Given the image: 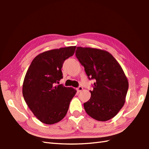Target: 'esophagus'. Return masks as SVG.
Returning <instances> with one entry per match:
<instances>
[{
  "label": "esophagus",
  "instance_id": "obj_1",
  "mask_svg": "<svg viewBox=\"0 0 149 149\" xmlns=\"http://www.w3.org/2000/svg\"><path fill=\"white\" fill-rule=\"evenodd\" d=\"M83 88L82 86H79L77 88V91H78V92H80V91H81L82 90H83Z\"/></svg>",
  "mask_w": 149,
  "mask_h": 149
}]
</instances>
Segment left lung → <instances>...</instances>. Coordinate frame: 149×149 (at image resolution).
I'll return each mask as SVG.
<instances>
[{
	"label": "left lung",
	"mask_w": 149,
	"mask_h": 149,
	"mask_svg": "<svg viewBox=\"0 0 149 149\" xmlns=\"http://www.w3.org/2000/svg\"><path fill=\"white\" fill-rule=\"evenodd\" d=\"M75 56L84 66L88 78L96 81L90 100L84 103L85 111L98 121L111 119L124 105L129 88L121 66L103 50L77 47Z\"/></svg>",
	"instance_id": "1"
}]
</instances>
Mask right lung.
Wrapping results in <instances>:
<instances>
[{
    "label": "right lung",
    "instance_id": "right-lung-1",
    "mask_svg": "<svg viewBox=\"0 0 149 149\" xmlns=\"http://www.w3.org/2000/svg\"><path fill=\"white\" fill-rule=\"evenodd\" d=\"M75 46L54 49L34 58L24 78L22 93L28 107L40 122L54 124L64 118L76 90L59 83L61 68L74 55Z\"/></svg>",
    "mask_w": 149,
    "mask_h": 149
}]
</instances>
